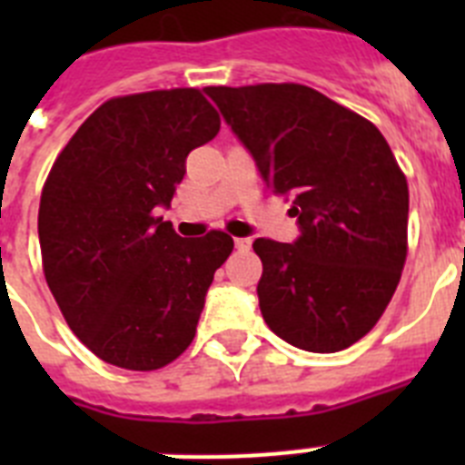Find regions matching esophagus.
I'll return each instance as SVG.
<instances>
[{"label":"esophagus","mask_w":465,"mask_h":465,"mask_svg":"<svg viewBox=\"0 0 465 465\" xmlns=\"http://www.w3.org/2000/svg\"><path fill=\"white\" fill-rule=\"evenodd\" d=\"M249 246H252V240H249V237H235V249L249 252Z\"/></svg>","instance_id":"obj_1"}]
</instances>
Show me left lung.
Here are the masks:
<instances>
[{
    "mask_svg": "<svg viewBox=\"0 0 465 465\" xmlns=\"http://www.w3.org/2000/svg\"><path fill=\"white\" fill-rule=\"evenodd\" d=\"M274 195L293 197V244L258 237L261 314L316 354L375 328L408 258V179L384 134L356 111L300 84L209 85Z\"/></svg>",
    "mask_w": 465,
    "mask_h": 465,
    "instance_id": "left-lung-1",
    "label": "left lung"
}]
</instances>
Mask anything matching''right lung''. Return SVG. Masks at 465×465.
Wrapping results in <instances>:
<instances>
[{
    "mask_svg": "<svg viewBox=\"0 0 465 465\" xmlns=\"http://www.w3.org/2000/svg\"><path fill=\"white\" fill-rule=\"evenodd\" d=\"M219 111L197 88L123 94L94 109L53 163L41 191L46 283L74 335L125 371L183 354L232 237L183 240L170 221L188 153L212 142Z\"/></svg>",
    "mask_w": 465,
    "mask_h": 465,
    "instance_id": "obj_1",
    "label": "right lung"
}]
</instances>
